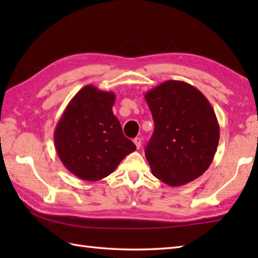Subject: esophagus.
<instances>
[{"mask_svg":"<svg viewBox=\"0 0 258 258\" xmlns=\"http://www.w3.org/2000/svg\"><path fill=\"white\" fill-rule=\"evenodd\" d=\"M133 142H134V144L136 145V149H140V147H141V143H142L141 139H140V138H135Z\"/></svg>","mask_w":258,"mask_h":258,"instance_id":"esophagus-1","label":"esophagus"}]
</instances>
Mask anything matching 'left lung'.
Returning a JSON list of instances; mask_svg holds the SVG:
<instances>
[{
	"label": "left lung",
	"instance_id": "left-lung-1",
	"mask_svg": "<svg viewBox=\"0 0 258 258\" xmlns=\"http://www.w3.org/2000/svg\"><path fill=\"white\" fill-rule=\"evenodd\" d=\"M154 133L145 149L153 175L171 186L187 184L210 167L220 125L204 94L182 81H166L145 93Z\"/></svg>",
	"mask_w": 258,
	"mask_h": 258
}]
</instances>
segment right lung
<instances>
[{"mask_svg":"<svg viewBox=\"0 0 258 258\" xmlns=\"http://www.w3.org/2000/svg\"><path fill=\"white\" fill-rule=\"evenodd\" d=\"M113 92L93 85L81 89L68 104L54 131L59 160L76 177L95 182L115 171L136 150L113 114Z\"/></svg>","mask_w":258,"mask_h":258,"instance_id":"1","label":"right lung"}]
</instances>
